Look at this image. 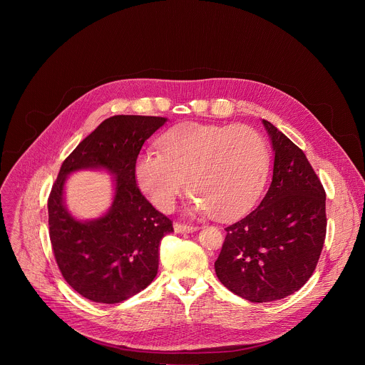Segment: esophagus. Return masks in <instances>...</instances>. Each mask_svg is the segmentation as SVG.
Instances as JSON below:
<instances>
[{"label":"esophagus","instance_id":"esophagus-1","mask_svg":"<svg viewBox=\"0 0 365 365\" xmlns=\"http://www.w3.org/2000/svg\"><path fill=\"white\" fill-rule=\"evenodd\" d=\"M173 228H175V232H178V234H189V232L197 231V227H195V225H186V224H179V222H176L173 225Z\"/></svg>","mask_w":365,"mask_h":365}]
</instances>
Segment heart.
Instances as JSON below:
<instances>
[{
  "label": "heart",
  "instance_id": "obj_1",
  "mask_svg": "<svg viewBox=\"0 0 365 365\" xmlns=\"http://www.w3.org/2000/svg\"><path fill=\"white\" fill-rule=\"evenodd\" d=\"M160 151L138 154L134 176L141 192L162 211H170L189 189L192 212L232 220L255 202L269 172V148L248 125L182 123L159 141Z\"/></svg>",
  "mask_w": 365,
  "mask_h": 365
}]
</instances>
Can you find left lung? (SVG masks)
Masks as SVG:
<instances>
[{
  "label": "left lung",
  "mask_w": 365,
  "mask_h": 365,
  "mask_svg": "<svg viewBox=\"0 0 365 365\" xmlns=\"http://www.w3.org/2000/svg\"><path fill=\"white\" fill-rule=\"evenodd\" d=\"M274 151L272 185L254 211L225 228L220 282L254 303L297 292L315 272L327 234L325 190L304 153L263 120Z\"/></svg>",
  "instance_id": "8db88e82"
}]
</instances>
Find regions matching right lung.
Returning <instances> with one entry per match:
<instances>
[{"mask_svg":"<svg viewBox=\"0 0 365 365\" xmlns=\"http://www.w3.org/2000/svg\"><path fill=\"white\" fill-rule=\"evenodd\" d=\"M168 118L114 115L102 121L63 162L51 187L48 234L63 279L96 303H120L145 289L159 270V245L173 232L172 221L140 192L134 165L144 141ZM81 170L113 176L110 210L93 220H78L67 210L64 185Z\"/></svg>","mask_w":365,"mask_h":365,"instance_id":"1","label":"right lung"}]
</instances>
